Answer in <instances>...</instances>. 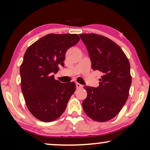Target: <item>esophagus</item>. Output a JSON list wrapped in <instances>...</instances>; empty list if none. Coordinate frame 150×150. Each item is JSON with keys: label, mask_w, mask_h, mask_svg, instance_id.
<instances>
[{"label": "esophagus", "mask_w": 150, "mask_h": 150, "mask_svg": "<svg viewBox=\"0 0 150 150\" xmlns=\"http://www.w3.org/2000/svg\"><path fill=\"white\" fill-rule=\"evenodd\" d=\"M76 89H82V88H83V85H81V84H80V83H76Z\"/></svg>", "instance_id": "esophagus-1"}]
</instances>
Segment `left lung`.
I'll list each match as a JSON object with an SVG mask.
<instances>
[{
    "label": "left lung",
    "mask_w": 150,
    "mask_h": 150,
    "mask_svg": "<svg viewBox=\"0 0 150 150\" xmlns=\"http://www.w3.org/2000/svg\"><path fill=\"white\" fill-rule=\"evenodd\" d=\"M79 35L89 52L92 69L103 74L98 87H84L87 97L83 102V110L94 121L107 122L128 100L132 83L130 63L122 48L110 39L95 33Z\"/></svg>",
    "instance_id": "8db88e82"
}]
</instances>
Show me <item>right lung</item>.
I'll return each instance as SVG.
<instances>
[{"instance_id": "obj_1", "label": "right lung", "mask_w": 150, "mask_h": 150, "mask_svg": "<svg viewBox=\"0 0 150 150\" xmlns=\"http://www.w3.org/2000/svg\"><path fill=\"white\" fill-rule=\"evenodd\" d=\"M80 40L76 34H48L28 47L20 66L21 89L26 106L35 117L44 122L59 118L76 90L75 83L54 79L65 53Z\"/></svg>"}]
</instances>
